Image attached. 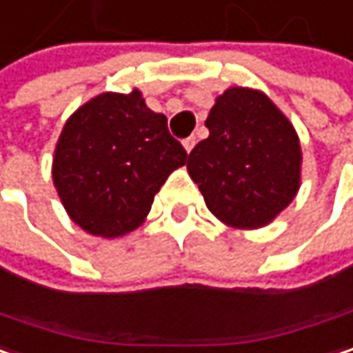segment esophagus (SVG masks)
<instances>
[{
	"instance_id": "1",
	"label": "esophagus",
	"mask_w": 353,
	"mask_h": 353,
	"mask_svg": "<svg viewBox=\"0 0 353 353\" xmlns=\"http://www.w3.org/2000/svg\"><path fill=\"white\" fill-rule=\"evenodd\" d=\"M195 144H197V138H195V136H189V138L183 140V146H185L187 152H191V150L195 148Z\"/></svg>"
}]
</instances>
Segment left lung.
Listing matches in <instances>:
<instances>
[{"instance_id":"left-lung-1","label":"left lung","mask_w":353,"mask_h":353,"mask_svg":"<svg viewBox=\"0 0 353 353\" xmlns=\"http://www.w3.org/2000/svg\"><path fill=\"white\" fill-rule=\"evenodd\" d=\"M205 125L209 138L191 150L187 170L209 211L232 228L270 223L301 183L292 123L264 93L232 87L215 99Z\"/></svg>"}]
</instances>
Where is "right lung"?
Here are the masks:
<instances>
[{
	"label": "right lung",
	"instance_id": "obj_1",
	"mask_svg": "<svg viewBox=\"0 0 353 353\" xmlns=\"http://www.w3.org/2000/svg\"><path fill=\"white\" fill-rule=\"evenodd\" d=\"M187 162L166 117L142 93H103L74 111L54 150L52 179L70 219L85 232L117 238L148 215L168 174Z\"/></svg>",
	"mask_w": 353,
	"mask_h": 353
}]
</instances>
